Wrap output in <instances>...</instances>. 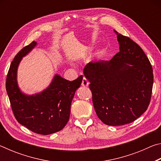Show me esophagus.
I'll return each instance as SVG.
<instances>
[{"label": "esophagus", "instance_id": "34e87169", "mask_svg": "<svg viewBox=\"0 0 161 161\" xmlns=\"http://www.w3.org/2000/svg\"><path fill=\"white\" fill-rule=\"evenodd\" d=\"M89 84V81L87 80L85 77H84L82 81H81V85H82V86H88Z\"/></svg>", "mask_w": 161, "mask_h": 161}]
</instances>
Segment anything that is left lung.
I'll return each instance as SVG.
<instances>
[{"instance_id":"8db88e82","label":"left lung","mask_w":161,"mask_h":161,"mask_svg":"<svg viewBox=\"0 0 161 161\" xmlns=\"http://www.w3.org/2000/svg\"><path fill=\"white\" fill-rule=\"evenodd\" d=\"M119 52L109 61L91 62L84 69L92 102L103 124L122 126L145 112L151 102L153 74L148 58L137 43L118 33Z\"/></svg>"}]
</instances>
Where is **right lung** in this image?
<instances>
[{"label":"right lung","mask_w":161,"mask_h":161,"mask_svg":"<svg viewBox=\"0 0 161 161\" xmlns=\"http://www.w3.org/2000/svg\"><path fill=\"white\" fill-rule=\"evenodd\" d=\"M37 45L32 41L16 54L7 75L5 87L13 114L23 126L38 134L49 135L61 130L70 116L71 103L80 86L81 75L70 81L55 75L47 89L35 95L22 93L17 82V70L22 58Z\"/></svg>","instance_id":"right-lung-1"}]
</instances>
